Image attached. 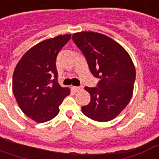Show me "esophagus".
<instances>
[{"label":"esophagus","instance_id":"obj_1","mask_svg":"<svg viewBox=\"0 0 159 159\" xmlns=\"http://www.w3.org/2000/svg\"><path fill=\"white\" fill-rule=\"evenodd\" d=\"M72 89H73V90L75 92H78L80 91V90H82L83 88V87H72Z\"/></svg>","mask_w":159,"mask_h":159}]
</instances>
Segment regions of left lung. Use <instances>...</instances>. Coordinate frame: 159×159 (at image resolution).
Segmentation results:
<instances>
[{
    "label": "left lung",
    "mask_w": 159,
    "mask_h": 159,
    "mask_svg": "<svg viewBox=\"0 0 159 159\" xmlns=\"http://www.w3.org/2000/svg\"><path fill=\"white\" fill-rule=\"evenodd\" d=\"M72 39L86 57L92 74L100 79L97 88L85 87L91 101L82 107V111L96 121L111 120L132 97L136 79L133 61L120 43L99 33H76Z\"/></svg>",
    "instance_id": "1"
}]
</instances>
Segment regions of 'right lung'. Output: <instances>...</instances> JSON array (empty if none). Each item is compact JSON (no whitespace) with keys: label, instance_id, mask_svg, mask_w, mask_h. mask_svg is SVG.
Returning a JSON list of instances; mask_svg holds the SVG:
<instances>
[{"label":"right lung","instance_id":"right-lung-1","mask_svg":"<svg viewBox=\"0 0 159 159\" xmlns=\"http://www.w3.org/2000/svg\"><path fill=\"white\" fill-rule=\"evenodd\" d=\"M70 34L58 35L39 42L29 49L14 70L12 91L18 106L38 123L49 121L58 115L70 89L58 83L56 60L70 40Z\"/></svg>","mask_w":159,"mask_h":159}]
</instances>
